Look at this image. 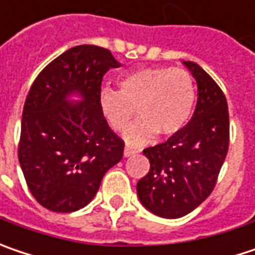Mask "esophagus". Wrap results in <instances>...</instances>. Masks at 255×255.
Returning a JSON list of instances; mask_svg holds the SVG:
<instances>
[{
  "mask_svg": "<svg viewBox=\"0 0 255 255\" xmlns=\"http://www.w3.org/2000/svg\"><path fill=\"white\" fill-rule=\"evenodd\" d=\"M137 153H138V151H137L135 148L129 147V145H126V148H124V156H126V157L134 156V154H137Z\"/></svg>",
  "mask_w": 255,
  "mask_h": 255,
  "instance_id": "esophagus-1",
  "label": "esophagus"
}]
</instances>
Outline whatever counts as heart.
<instances>
[{
    "mask_svg": "<svg viewBox=\"0 0 255 255\" xmlns=\"http://www.w3.org/2000/svg\"><path fill=\"white\" fill-rule=\"evenodd\" d=\"M120 92L104 89L99 108L114 131H124L135 110L140 120L129 128L126 140L138 145L154 135L172 137L190 120L196 89L192 75L183 69L156 66L132 70L118 81Z\"/></svg>",
    "mask_w": 255,
    "mask_h": 255,
    "instance_id": "obj_1",
    "label": "heart"
}]
</instances>
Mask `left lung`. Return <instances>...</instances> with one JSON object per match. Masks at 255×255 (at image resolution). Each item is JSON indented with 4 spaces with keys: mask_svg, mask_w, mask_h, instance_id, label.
I'll return each instance as SVG.
<instances>
[{
    "mask_svg": "<svg viewBox=\"0 0 255 255\" xmlns=\"http://www.w3.org/2000/svg\"><path fill=\"white\" fill-rule=\"evenodd\" d=\"M183 63L198 83L195 113L167 141L142 150L150 170L137 183L144 208L167 219L185 217L212 193L230 145L224 92L199 65Z\"/></svg>",
    "mask_w": 255,
    "mask_h": 255,
    "instance_id": "left-lung-1",
    "label": "left lung"
}]
</instances>
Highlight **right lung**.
<instances>
[{
    "instance_id": "obj_1",
    "label": "right lung",
    "mask_w": 255,
    "mask_h": 255,
    "mask_svg": "<svg viewBox=\"0 0 255 255\" xmlns=\"http://www.w3.org/2000/svg\"><path fill=\"white\" fill-rule=\"evenodd\" d=\"M120 63L108 49L72 47L43 69L25 98L18 160L41 206L75 212L97 195L104 174L124 154V141L99 108L104 75ZM83 97L70 104L67 97Z\"/></svg>"
}]
</instances>
